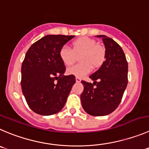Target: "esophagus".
<instances>
[{"instance_id":"1","label":"esophagus","mask_w":149,"mask_h":149,"mask_svg":"<svg viewBox=\"0 0 149 149\" xmlns=\"http://www.w3.org/2000/svg\"><path fill=\"white\" fill-rule=\"evenodd\" d=\"M81 81V79L80 78V77H76V82H77V83H79V82Z\"/></svg>"}]
</instances>
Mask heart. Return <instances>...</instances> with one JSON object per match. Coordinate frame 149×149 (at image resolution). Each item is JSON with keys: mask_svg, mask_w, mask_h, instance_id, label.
<instances>
[{"mask_svg": "<svg viewBox=\"0 0 149 149\" xmlns=\"http://www.w3.org/2000/svg\"><path fill=\"white\" fill-rule=\"evenodd\" d=\"M72 49L63 46L59 50L61 60L66 66H71L80 56L81 63L69 67L66 72L77 77H83L91 72L93 66L100 67L106 59L104 47L97 45V42L88 37H81L72 43Z\"/></svg>", "mask_w": 149, "mask_h": 149, "instance_id": "obj_1", "label": "heart"}]
</instances>
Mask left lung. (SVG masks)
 <instances>
[{
    "instance_id": "1",
    "label": "left lung",
    "mask_w": 149,
    "mask_h": 149,
    "mask_svg": "<svg viewBox=\"0 0 149 149\" xmlns=\"http://www.w3.org/2000/svg\"><path fill=\"white\" fill-rule=\"evenodd\" d=\"M105 46L106 59L90 78L93 83L82 80V105L89 115H108L118 107L128 83V63L122 48L111 38L99 35Z\"/></svg>"
}]
</instances>
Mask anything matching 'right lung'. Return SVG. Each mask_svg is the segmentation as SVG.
Returning <instances> with one entry per match:
<instances>
[{
	"label": "right lung",
	"mask_w": 149,
	"mask_h": 149,
	"mask_svg": "<svg viewBox=\"0 0 149 149\" xmlns=\"http://www.w3.org/2000/svg\"><path fill=\"white\" fill-rule=\"evenodd\" d=\"M74 36L47 35L31 45L21 67V88L30 108L42 116L58 113L63 107L74 75H63L66 67L59 50Z\"/></svg>",
	"instance_id": "obj_1"
}]
</instances>
